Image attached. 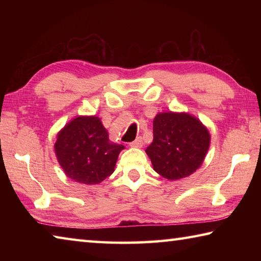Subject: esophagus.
I'll list each match as a JSON object with an SVG mask.
<instances>
[{"mask_svg":"<svg viewBox=\"0 0 261 261\" xmlns=\"http://www.w3.org/2000/svg\"><path fill=\"white\" fill-rule=\"evenodd\" d=\"M131 147H136V148H140L141 146H143V138L141 137H137L136 140L132 141V143L129 144Z\"/></svg>","mask_w":261,"mask_h":261,"instance_id":"obj_1","label":"esophagus"}]
</instances>
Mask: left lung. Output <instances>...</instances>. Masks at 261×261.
<instances>
[{"label": "left lung", "instance_id": "obj_1", "mask_svg": "<svg viewBox=\"0 0 261 261\" xmlns=\"http://www.w3.org/2000/svg\"><path fill=\"white\" fill-rule=\"evenodd\" d=\"M210 132L189 114L162 113L153 121V141L146 148L154 170L180 179L201 166L210 147Z\"/></svg>", "mask_w": 261, "mask_h": 261}]
</instances>
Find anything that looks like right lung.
Returning <instances> with one entry per match:
<instances>
[{
    "label": "right lung",
    "mask_w": 261,
    "mask_h": 261,
    "mask_svg": "<svg viewBox=\"0 0 261 261\" xmlns=\"http://www.w3.org/2000/svg\"><path fill=\"white\" fill-rule=\"evenodd\" d=\"M123 145L110 143L100 118L76 117L55 143L57 160L68 177L82 184H98L113 174Z\"/></svg>",
    "instance_id": "obj_1"
}]
</instances>
